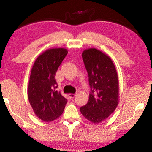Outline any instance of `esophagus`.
<instances>
[{
  "label": "esophagus",
  "mask_w": 152,
  "mask_h": 152,
  "mask_svg": "<svg viewBox=\"0 0 152 152\" xmlns=\"http://www.w3.org/2000/svg\"><path fill=\"white\" fill-rule=\"evenodd\" d=\"M68 96H69V98H71V99H73V98H74L75 97L76 94H72V93H70V94H68Z\"/></svg>",
  "instance_id": "1"
}]
</instances>
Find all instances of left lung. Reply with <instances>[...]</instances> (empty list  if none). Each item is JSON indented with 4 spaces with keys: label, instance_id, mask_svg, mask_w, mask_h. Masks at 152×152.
Returning <instances> with one entry per match:
<instances>
[{
    "label": "left lung",
    "instance_id": "1",
    "mask_svg": "<svg viewBox=\"0 0 152 152\" xmlns=\"http://www.w3.org/2000/svg\"><path fill=\"white\" fill-rule=\"evenodd\" d=\"M82 59L89 77L91 92L80 112L91 122L108 118L118 103V79L115 66L108 56L95 48L84 50Z\"/></svg>",
    "mask_w": 152,
    "mask_h": 152
}]
</instances>
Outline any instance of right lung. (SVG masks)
<instances>
[{
  "label": "right lung",
  "instance_id": "add662e5",
  "mask_svg": "<svg viewBox=\"0 0 152 152\" xmlns=\"http://www.w3.org/2000/svg\"><path fill=\"white\" fill-rule=\"evenodd\" d=\"M68 50L54 48L45 50L35 60L28 86V98L37 117L50 122L60 117L67 99L56 90L55 75Z\"/></svg>",
  "mask_w": 152,
  "mask_h": 152
}]
</instances>
